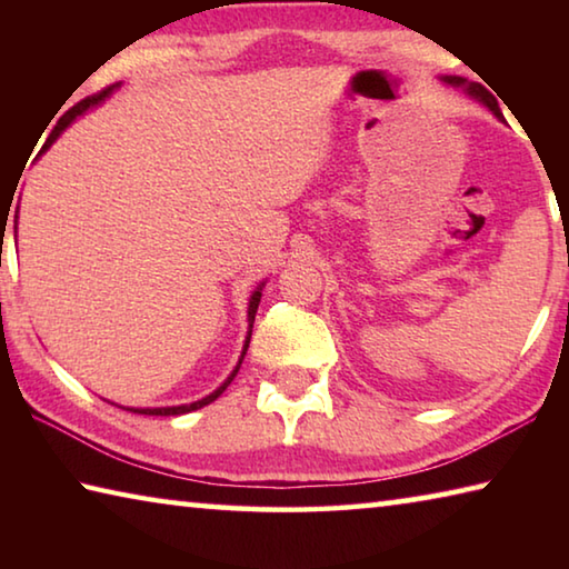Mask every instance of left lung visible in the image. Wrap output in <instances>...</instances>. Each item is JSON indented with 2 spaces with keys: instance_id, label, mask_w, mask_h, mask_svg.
Returning <instances> with one entry per match:
<instances>
[{
  "instance_id": "8db88e82",
  "label": "left lung",
  "mask_w": 569,
  "mask_h": 569,
  "mask_svg": "<svg viewBox=\"0 0 569 569\" xmlns=\"http://www.w3.org/2000/svg\"><path fill=\"white\" fill-rule=\"evenodd\" d=\"M441 80H445L447 84H451V88H465V90L471 94V98H477L481 104H487V108L492 110L499 120H505L502 112H499V104H497V100H495V94L489 92L487 88H481L479 82H467L465 77H455V74L441 77Z\"/></svg>"
}]
</instances>
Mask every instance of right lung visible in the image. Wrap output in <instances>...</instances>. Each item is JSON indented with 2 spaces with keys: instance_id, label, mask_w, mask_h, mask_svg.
<instances>
[{
  "instance_id": "obj_1",
  "label": "right lung",
  "mask_w": 569,
  "mask_h": 569,
  "mask_svg": "<svg viewBox=\"0 0 569 569\" xmlns=\"http://www.w3.org/2000/svg\"><path fill=\"white\" fill-rule=\"evenodd\" d=\"M114 88H120V84H112V88H104L102 92H98V94H92V98H84L82 102H77V104H72L70 110H67L60 120H57V124H54V130L50 132V138H47V142L42 146V152L52 146V142L60 138L62 134V130L64 128H70L72 124V120H77L80 118V114L84 112V110H90L92 104H100L104 98H108V94L114 90ZM261 291H263V283L256 288L253 291V296H250V301H248V336H246V343H243V353H240V359H238V366L233 369V373H230V377L220 383V387L213 391V393H208L206 399H200V401H192V403H182V407H158V409H128V411H134V413H148V417H178V413H188V411H196V409H200V407H206V403H210V401H216L220 393H223L226 389H228V383L236 379V373H238V369H240V363H243V356H246V351H248V343H250V331H253V321H256V311H258V303H261Z\"/></svg>"
}]
</instances>
